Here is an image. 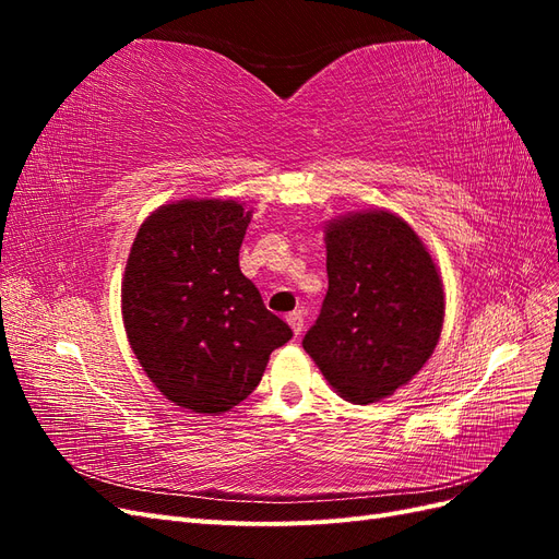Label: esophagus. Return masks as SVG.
Masks as SVG:
<instances>
[{
  "instance_id": "obj_1",
  "label": "esophagus",
  "mask_w": 559,
  "mask_h": 559,
  "mask_svg": "<svg viewBox=\"0 0 559 559\" xmlns=\"http://www.w3.org/2000/svg\"><path fill=\"white\" fill-rule=\"evenodd\" d=\"M286 321H289V326L294 329L296 335L302 333V326H306V317H302L300 310H294L292 314H286Z\"/></svg>"
}]
</instances>
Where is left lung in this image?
Instances as JSON below:
<instances>
[{
    "instance_id": "left-lung-1",
    "label": "left lung",
    "mask_w": 559,
    "mask_h": 559,
    "mask_svg": "<svg viewBox=\"0 0 559 559\" xmlns=\"http://www.w3.org/2000/svg\"><path fill=\"white\" fill-rule=\"evenodd\" d=\"M329 292L302 347L352 403L411 382L443 329V282L403 218L370 210L326 228Z\"/></svg>"
}]
</instances>
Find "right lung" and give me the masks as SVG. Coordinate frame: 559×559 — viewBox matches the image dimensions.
I'll return each instance as SVG.
<instances>
[{"mask_svg":"<svg viewBox=\"0 0 559 559\" xmlns=\"http://www.w3.org/2000/svg\"><path fill=\"white\" fill-rule=\"evenodd\" d=\"M251 212L179 200L142 224L123 277V324L144 373L173 403L218 415L245 401L292 329L240 270Z\"/></svg>","mask_w":559,"mask_h":559,"instance_id":"add662e5","label":"right lung"}]
</instances>
